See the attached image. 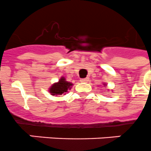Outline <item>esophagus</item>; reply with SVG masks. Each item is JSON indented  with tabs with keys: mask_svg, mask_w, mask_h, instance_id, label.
<instances>
[{
	"mask_svg": "<svg viewBox=\"0 0 151 151\" xmlns=\"http://www.w3.org/2000/svg\"><path fill=\"white\" fill-rule=\"evenodd\" d=\"M88 79H89V78H82V79H81V82H88Z\"/></svg>",
	"mask_w": 151,
	"mask_h": 151,
	"instance_id": "obj_1",
	"label": "esophagus"
}]
</instances>
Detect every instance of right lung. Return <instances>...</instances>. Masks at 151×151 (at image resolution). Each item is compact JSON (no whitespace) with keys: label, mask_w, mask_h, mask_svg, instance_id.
<instances>
[{"label":"right lung","mask_w":151,"mask_h":151,"mask_svg":"<svg viewBox=\"0 0 151 151\" xmlns=\"http://www.w3.org/2000/svg\"><path fill=\"white\" fill-rule=\"evenodd\" d=\"M72 85L71 83L70 82H67L65 81L63 78H61L60 80V81L58 83H56L52 85L50 89V92L52 94V95H62L63 93L67 92L68 88H70Z\"/></svg>","instance_id":"1"}]
</instances>
